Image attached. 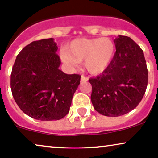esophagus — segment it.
<instances>
[{
	"mask_svg": "<svg viewBox=\"0 0 158 158\" xmlns=\"http://www.w3.org/2000/svg\"><path fill=\"white\" fill-rule=\"evenodd\" d=\"M88 81V78L86 77H85L84 75L81 76V82H86V81Z\"/></svg>",
	"mask_w": 158,
	"mask_h": 158,
	"instance_id": "1",
	"label": "esophagus"
}]
</instances>
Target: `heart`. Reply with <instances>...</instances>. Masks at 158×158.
<instances>
[{
    "instance_id": "heart-1",
    "label": "heart",
    "mask_w": 158,
    "mask_h": 158,
    "mask_svg": "<svg viewBox=\"0 0 158 158\" xmlns=\"http://www.w3.org/2000/svg\"><path fill=\"white\" fill-rule=\"evenodd\" d=\"M114 50V44L108 38L77 39L72 41L62 57L69 65L84 61L85 69L95 75L106 69L113 59Z\"/></svg>"
}]
</instances>
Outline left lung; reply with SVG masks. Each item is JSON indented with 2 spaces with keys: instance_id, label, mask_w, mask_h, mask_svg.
<instances>
[{
  "instance_id": "1",
  "label": "left lung",
  "mask_w": 158,
  "mask_h": 158,
  "mask_svg": "<svg viewBox=\"0 0 158 158\" xmlns=\"http://www.w3.org/2000/svg\"><path fill=\"white\" fill-rule=\"evenodd\" d=\"M114 42L116 52L110 64L102 74L89 80L95 110L113 117L134 110L148 84V69L141 48L126 36L119 35Z\"/></svg>"
}]
</instances>
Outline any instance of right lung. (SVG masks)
<instances>
[{
  "label": "right lung",
  "mask_w": 158,
  "mask_h": 158,
  "mask_svg": "<svg viewBox=\"0 0 158 158\" xmlns=\"http://www.w3.org/2000/svg\"><path fill=\"white\" fill-rule=\"evenodd\" d=\"M54 39L34 41L18 54L10 86L15 102L27 116L41 121L63 118L69 112L81 75L59 69Z\"/></svg>",
  "instance_id": "add662e5"
}]
</instances>
